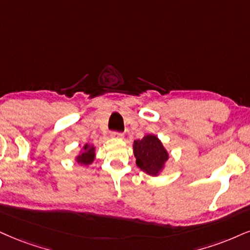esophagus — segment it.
I'll return each mask as SVG.
<instances>
[{
	"mask_svg": "<svg viewBox=\"0 0 250 250\" xmlns=\"http://www.w3.org/2000/svg\"><path fill=\"white\" fill-rule=\"evenodd\" d=\"M123 137H124V133H122V132L113 131L111 133V138H113V139H123Z\"/></svg>",
	"mask_w": 250,
	"mask_h": 250,
	"instance_id": "34e87169",
	"label": "esophagus"
}]
</instances>
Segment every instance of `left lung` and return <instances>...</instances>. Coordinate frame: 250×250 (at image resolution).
Here are the masks:
<instances>
[{
    "label": "left lung",
    "mask_w": 250,
    "mask_h": 250,
    "mask_svg": "<svg viewBox=\"0 0 250 250\" xmlns=\"http://www.w3.org/2000/svg\"><path fill=\"white\" fill-rule=\"evenodd\" d=\"M137 166L149 175H156L168 160V153L158 137L145 135L143 139L135 140L133 145Z\"/></svg>",
    "instance_id": "1"
}]
</instances>
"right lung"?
<instances>
[{"mask_svg":"<svg viewBox=\"0 0 250 250\" xmlns=\"http://www.w3.org/2000/svg\"><path fill=\"white\" fill-rule=\"evenodd\" d=\"M95 158V148L94 147H88V145L84 146V152H83L81 155H79L76 160H78L79 163L81 165H89V163L92 162V160Z\"/></svg>","mask_w":250,"mask_h":250,"instance_id":"add662e5","label":"right lung"}]
</instances>
